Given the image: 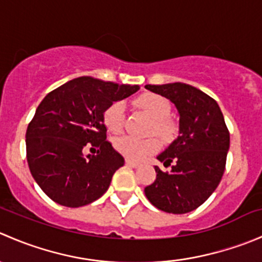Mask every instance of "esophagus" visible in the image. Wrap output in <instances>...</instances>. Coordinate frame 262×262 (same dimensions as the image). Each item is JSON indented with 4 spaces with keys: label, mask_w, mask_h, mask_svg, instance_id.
<instances>
[{
    "label": "esophagus",
    "mask_w": 262,
    "mask_h": 262,
    "mask_svg": "<svg viewBox=\"0 0 262 262\" xmlns=\"http://www.w3.org/2000/svg\"><path fill=\"white\" fill-rule=\"evenodd\" d=\"M125 165L128 166V167H133V168L139 167V163L134 162V161H132V160H128V158L125 160Z\"/></svg>",
    "instance_id": "esophagus-1"
}]
</instances>
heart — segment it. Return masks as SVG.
Returning <instances> with one entry per match:
<instances>
[{"label":"heart","mask_w":262,"mask_h":262,"mask_svg":"<svg viewBox=\"0 0 262 262\" xmlns=\"http://www.w3.org/2000/svg\"><path fill=\"white\" fill-rule=\"evenodd\" d=\"M136 104L153 119L150 132H156L163 141L173 138L176 134V125L168 118L171 114V104L167 99L156 94H144L136 100ZM102 120L107 130L115 134L120 133L125 123V104L123 101L112 102L104 110ZM114 148L124 157L139 161L158 150L160 142L156 138L138 139L121 136L114 139Z\"/></svg>","instance_id":"b5f03b06"}]
</instances>
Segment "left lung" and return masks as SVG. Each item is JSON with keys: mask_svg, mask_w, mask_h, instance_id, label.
Returning <instances> with one entry per match:
<instances>
[{"mask_svg": "<svg viewBox=\"0 0 262 262\" xmlns=\"http://www.w3.org/2000/svg\"><path fill=\"white\" fill-rule=\"evenodd\" d=\"M175 105L179 137L157 160L170 172L156 166L157 178L144 189L150 204L166 213L184 214L196 209L219 185L229 149V133L216 101L190 84L175 82L146 84Z\"/></svg>", "mask_w": 262, "mask_h": 262, "instance_id": "1", "label": "left lung"}]
</instances>
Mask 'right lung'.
Wrapping results in <instances>:
<instances>
[{"label": "right lung", "mask_w": 262, "mask_h": 262, "mask_svg": "<svg viewBox=\"0 0 262 262\" xmlns=\"http://www.w3.org/2000/svg\"><path fill=\"white\" fill-rule=\"evenodd\" d=\"M139 90L97 78H73L49 92L26 130V156L34 180L68 208L90 204L106 192L123 156L106 141L104 110ZM87 143L96 155L83 156ZM96 150V149H95Z\"/></svg>", "instance_id": "add662e5"}]
</instances>
